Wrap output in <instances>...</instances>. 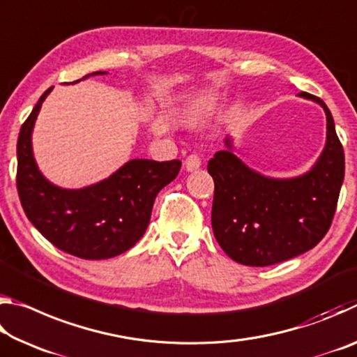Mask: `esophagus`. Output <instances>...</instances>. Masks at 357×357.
<instances>
[{"instance_id": "esophagus-1", "label": "esophagus", "mask_w": 357, "mask_h": 357, "mask_svg": "<svg viewBox=\"0 0 357 357\" xmlns=\"http://www.w3.org/2000/svg\"><path fill=\"white\" fill-rule=\"evenodd\" d=\"M184 165H185V170L187 172H197L198 168L202 167V159L200 157H198L197 154H192V155H189L185 159V162H184Z\"/></svg>"}]
</instances>
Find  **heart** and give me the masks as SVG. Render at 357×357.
<instances>
[{
  "mask_svg": "<svg viewBox=\"0 0 357 357\" xmlns=\"http://www.w3.org/2000/svg\"><path fill=\"white\" fill-rule=\"evenodd\" d=\"M219 98L214 94H202L187 102L183 112V116L189 124L203 123L211 113L215 110Z\"/></svg>",
  "mask_w": 357,
  "mask_h": 357,
  "instance_id": "heart-1",
  "label": "heart"
}]
</instances>
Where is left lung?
<instances>
[{
    "mask_svg": "<svg viewBox=\"0 0 357 357\" xmlns=\"http://www.w3.org/2000/svg\"><path fill=\"white\" fill-rule=\"evenodd\" d=\"M326 113V144L309 172L293 178L264 176L234 154L231 137L208 164L214 179L213 231L223 252L245 266H271L313 249L334 217L345 176V155L334 118L324 102L309 93Z\"/></svg>",
    "mask_w": 357,
    "mask_h": 357,
    "instance_id": "1",
    "label": "left lung"
}]
</instances>
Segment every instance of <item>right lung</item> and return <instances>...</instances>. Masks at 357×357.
Listing matches in <instances>:
<instances>
[{"label": "right lung", "mask_w": 357, "mask_h": 357, "mask_svg": "<svg viewBox=\"0 0 357 357\" xmlns=\"http://www.w3.org/2000/svg\"><path fill=\"white\" fill-rule=\"evenodd\" d=\"M104 74L93 72L82 80ZM52 89L40 96L17 142V190L23 211L59 250L83 259L121 255L142 239L157 193L178 176L181 162L130 159L108 178L82 189L53 184L39 170L31 142L36 119Z\"/></svg>", "instance_id": "add662e5"}]
</instances>
